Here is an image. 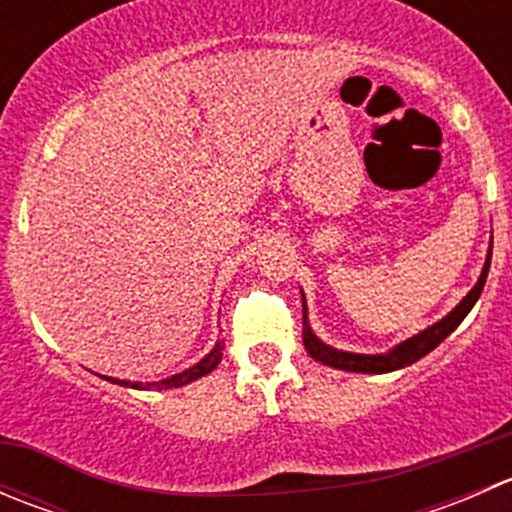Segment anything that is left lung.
Returning <instances> with one entry per match:
<instances>
[{
    "mask_svg": "<svg viewBox=\"0 0 512 512\" xmlns=\"http://www.w3.org/2000/svg\"><path fill=\"white\" fill-rule=\"evenodd\" d=\"M490 255H493V247H488V257H485V265L483 272H480L476 287L461 299L453 312H448L441 322L431 324L428 329L418 332L416 337L406 339V342L396 344L391 352L386 354H352V352H342V349H334L329 344H324L317 334L312 332L309 327V319H307V304H304V317H302V339H304V349H307L309 356L314 361H322V364L334 366V369H342V371H359V374H386V371H396V369H404V366L414 364V361L423 359L428 352L438 347L458 324L466 319V314L471 312L473 304L478 302L480 292L485 287V277H488L490 270ZM304 299V294H302Z\"/></svg>",
    "mask_w": 512,
    "mask_h": 512,
    "instance_id": "left-lung-1",
    "label": "left lung"
}]
</instances>
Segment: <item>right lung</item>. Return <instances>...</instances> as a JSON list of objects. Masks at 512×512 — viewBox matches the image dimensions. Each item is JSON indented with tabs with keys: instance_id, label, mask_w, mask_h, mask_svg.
I'll use <instances>...</instances> for the list:
<instances>
[{
	"instance_id": "right-lung-1",
	"label": "right lung",
	"mask_w": 512,
	"mask_h": 512,
	"mask_svg": "<svg viewBox=\"0 0 512 512\" xmlns=\"http://www.w3.org/2000/svg\"><path fill=\"white\" fill-rule=\"evenodd\" d=\"M223 352H225V344L218 342L215 344V349L210 352L205 359H200L198 364L190 366V369H185L183 374H175L170 376V379H163V381H156V384H138V381H121V379H111L108 376V381H113V384H121V386H131V389H151V386H158V389H178V386L183 384H190V381L200 379V376L210 374V371L215 369V366L220 364V359H223Z\"/></svg>"
}]
</instances>
